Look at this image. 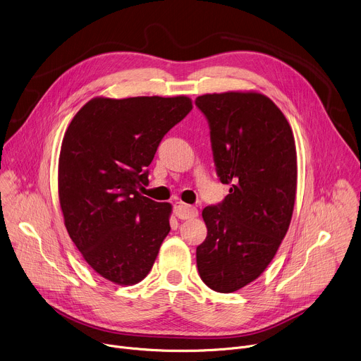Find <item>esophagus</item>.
<instances>
[{
    "mask_svg": "<svg viewBox=\"0 0 361 361\" xmlns=\"http://www.w3.org/2000/svg\"><path fill=\"white\" fill-rule=\"evenodd\" d=\"M174 214L180 220H188V219H194L198 214V212L195 207H191V205H187L184 202H176L174 204Z\"/></svg>",
    "mask_w": 361,
    "mask_h": 361,
    "instance_id": "obj_1",
    "label": "esophagus"
}]
</instances>
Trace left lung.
I'll list each match as a JSON object with an SVG mask.
<instances>
[{
	"instance_id": "left-lung-1",
	"label": "left lung",
	"mask_w": 361,
	"mask_h": 361,
	"mask_svg": "<svg viewBox=\"0 0 361 361\" xmlns=\"http://www.w3.org/2000/svg\"><path fill=\"white\" fill-rule=\"evenodd\" d=\"M195 106L210 126L217 176L231 185L202 210L207 237L197 247V269L212 290L233 293L267 269L288 230L295 142L284 114L260 92L204 94Z\"/></svg>"
}]
</instances>
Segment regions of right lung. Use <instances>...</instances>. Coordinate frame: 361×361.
Returning a JSON list of instances; mask_svg holds the SVG:
<instances>
[{"instance_id": "add662e5", "label": "right lung", "mask_w": 361, "mask_h": 361, "mask_svg": "<svg viewBox=\"0 0 361 361\" xmlns=\"http://www.w3.org/2000/svg\"><path fill=\"white\" fill-rule=\"evenodd\" d=\"M192 109L178 97H97L74 116L59 160L66 228L88 266L120 286L140 283L170 233L171 204L138 192L163 137Z\"/></svg>"}]
</instances>
